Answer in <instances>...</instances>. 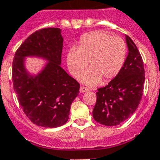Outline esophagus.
Instances as JSON below:
<instances>
[{"mask_svg": "<svg viewBox=\"0 0 160 160\" xmlns=\"http://www.w3.org/2000/svg\"><path fill=\"white\" fill-rule=\"evenodd\" d=\"M89 91V89L86 88V87H84V86H81L80 88V93H85V92Z\"/></svg>", "mask_w": 160, "mask_h": 160, "instance_id": "esophagus-1", "label": "esophagus"}]
</instances>
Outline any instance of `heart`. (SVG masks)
<instances>
[{"mask_svg":"<svg viewBox=\"0 0 160 160\" xmlns=\"http://www.w3.org/2000/svg\"><path fill=\"white\" fill-rule=\"evenodd\" d=\"M127 57V46L121 38L112 37L104 31H94L84 35L78 48H71L67 52V65L70 73L80 77V81L93 87L108 82L121 71Z\"/></svg>","mask_w":160,"mask_h":160,"instance_id":"1","label":"heart"}]
</instances>
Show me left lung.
<instances>
[{
	"mask_svg": "<svg viewBox=\"0 0 160 160\" xmlns=\"http://www.w3.org/2000/svg\"><path fill=\"white\" fill-rule=\"evenodd\" d=\"M128 55L116 77L98 89L93 117L105 126H118L136 112L142 98L145 69L140 52L132 38L126 35Z\"/></svg>",
	"mask_w": 160,
	"mask_h": 160,
	"instance_id": "1",
	"label": "left lung"
}]
</instances>
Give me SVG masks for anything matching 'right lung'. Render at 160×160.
<instances>
[{"label": "right lung", "mask_w": 160, "mask_h": 160, "mask_svg": "<svg viewBox=\"0 0 160 160\" xmlns=\"http://www.w3.org/2000/svg\"><path fill=\"white\" fill-rule=\"evenodd\" d=\"M63 38L58 28H46L29 35L16 51L12 80L19 105L38 126L54 128L67 123L80 84L62 68ZM26 57L47 63L36 75L25 67Z\"/></svg>", "instance_id": "add662e5"}]
</instances>
